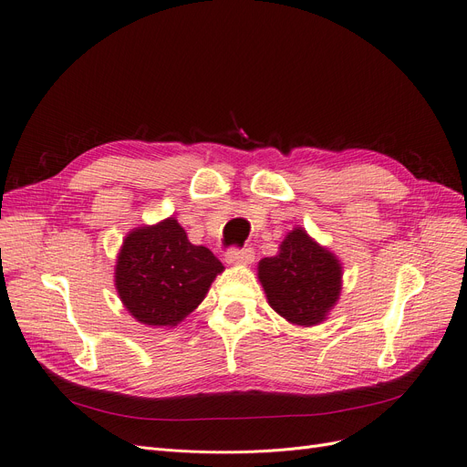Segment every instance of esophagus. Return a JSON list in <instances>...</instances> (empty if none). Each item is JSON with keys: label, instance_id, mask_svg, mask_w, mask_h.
<instances>
[{"label": "esophagus", "instance_id": "esophagus-1", "mask_svg": "<svg viewBox=\"0 0 467 467\" xmlns=\"http://www.w3.org/2000/svg\"><path fill=\"white\" fill-rule=\"evenodd\" d=\"M254 251L253 249H230L226 253V263L234 266H247L253 265Z\"/></svg>", "mask_w": 467, "mask_h": 467}]
</instances>
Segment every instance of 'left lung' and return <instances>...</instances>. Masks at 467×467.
Listing matches in <instances>:
<instances>
[{"label": "left lung", "mask_w": 467, "mask_h": 467, "mask_svg": "<svg viewBox=\"0 0 467 467\" xmlns=\"http://www.w3.org/2000/svg\"><path fill=\"white\" fill-rule=\"evenodd\" d=\"M258 279L268 305L293 326L322 324L337 305L343 265L305 228H293L275 256L258 263Z\"/></svg>", "instance_id": "left-lung-1"}]
</instances>
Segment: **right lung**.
<instances>
[{
  "instance_id": "add662e5",
  "label": "right lung",
  "mask_w": 467,
  "mask_h": 467,
  "mask_svg": "<svg viewBox=\"0 0 467 467\" xmlns=\"http://www.w3.org/2000/svg\"><path fill=\"white\" fill-rule=\"evenodd\" d=\"M220 260L193 245L174 216L130 230L122 241L115 287L124 308L147 327H174L202 303Z\"/></svg>"
}]
</instances>
